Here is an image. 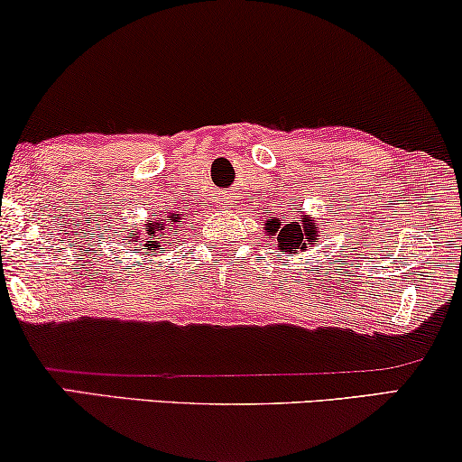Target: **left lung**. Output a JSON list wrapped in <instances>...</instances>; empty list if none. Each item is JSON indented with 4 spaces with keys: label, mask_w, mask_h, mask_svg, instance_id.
<instances>
[{
    "label": "left lung",
    "mask_w": 462,
    "mask_h": 462,
    "mask_svg": "<svg viewBox=\"0 0 462 462\" xmlns=\"http://www.w3.org/2000/svg\"><path fill=\"white\" fill-rule=\"evenodd\" d=\"M267 229L271 233L280 231V236H277V242H280V250L282 252H294V254H299V250L300 252L305 250L307 242H313V239L318 237V229H313V223H309V220L286 225V226H282V229H280V223H275V220H269Z\"/></svg>",
    "instance_id": "1"
}]
</instances>
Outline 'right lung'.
I'll return each instance as SVG.
<instances>
[{"label": "right lung", "instance_id": "add662e5", "mask_svg": "<svg viewBox=\"0 0 462 462\" xmlns=\"http://www.w3.org/2000/svg\"><path fill=\"white\" fill-rule=\"evenodd\" d=\"M176 218H179V217H176V214H172V217H170V220H172V223H176ZM149 225H151V226H149V236H151V237H157L155 231H163V229H166V226L160 225V223H153V220H151ZM147 248H157V242H149Z\"/></svg>", "mask_w": 462, "mask_h": 462}]
</instances>
